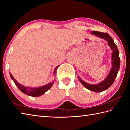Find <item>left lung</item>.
I'll return each instance as SVG.
<instances>
[{"mask_svg": "<svg viewBox=\"0 0 130 130\" xmlns=\"http://www.w3.org/2000/svg\"><path fill=\"white\" fill-rule=\"evenodd\" d=\"M92 34L95 35L96 36L103 38L106 40L108 42V44L110 46V48L112 50V68L110 70L108 75L106 78L104 80L100 82L97 84H90L89 83L85 82L84 81L80 78L78 76V78L80 82L84 86L91 91L95 92H101L103 91L107 90L111 86L112 84L115 82V79L116 78L118 71L120 67V59L119 56V51L117 48V46L113 40L110 36L109 34L107 33H103L98 31H92Z\"/></svg>", "mask_w": 130, "mask_h": 130, "instance_id": "obj_1", "label": "left lung"}]
</instances>
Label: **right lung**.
I'll return each instance as SVG.
<instances>
[{"instance_id": "1", "label": "right lung", "mask_w": 130, "mask_h": 130, "mask_svg": "<svg viewBox=\"0 0 130 130\" xmlns=\"http://www.w3.org/2000/svg\"><path fill=\"white\" fill-rule=\"evenodd\" d=\"M59 67V65H58L55 68L54 71V75L55 74H56V70ZM10 78H12V79L13 80V82H14L16 86L18 87V89L20 90L24 94H27V95L31 96H33V97H35V96H40L41 95H43L46 92H47V91L50 89L54 83V82H53L44 85V86L37 87V88L25 87L24 86V85H22V84L18 83L15 80V79L13 78V76L10 73Z\"/></svg>"}]
</instances>
